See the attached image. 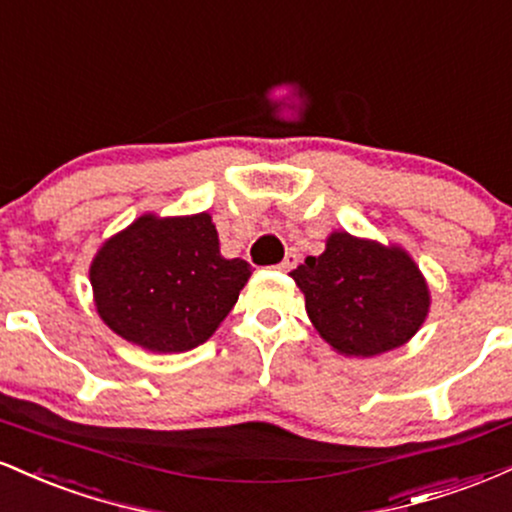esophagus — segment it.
<instances>
[{"mask_svg": "<svg viewBox=\"0 0 512 512\" xmlns=\"http://www.w3.org/2000/svg\"><path fill=\"white\" fill-rule=\"evenodd\" d=\"M296 264H298V252L291 248V250H286V257H284V262L279 264V269H281V272H291Z\"/></svg>", "mask_w": 512, "mask_h": 512, "instance_id": "1", "label": "esophagus"}]
</instances>
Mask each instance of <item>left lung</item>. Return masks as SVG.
Segmentation results:
<instances>
[{"label": "left lung", "mask_w": 512, "mask_h": 512, "mask_svg": "<svg viewBox=\"0 0 512 512\" xmlns=\"http://www.w3.org/2000/svg\"><path fill=\"white\" fill-rule=\"evenodd\" d=\"M320 337L344 356H378L407 344L424 325L431 293L397 245L334 231L322 255L291 272Z\"/></svg>", "instance_id": "left-lung-1"}]
</instances>
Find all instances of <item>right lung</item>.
<instances>
[{"label": "right lung", "mask_w": 512, "mask_h": 512, "mask_svg": "<svg viewBox=\"0 0 512 512\" xmlns=\"http://www.w3.org/2000/svg\"><path fill=\"white\" fill-rule=\"evenodd\" d=\"M245 260H226L207 211L139 216L105 240L91 262L93 301L115 334L158 354L204 344L250 279Z\"/></svg>", "instance_id": "right-lung-1"}]
</instances>
